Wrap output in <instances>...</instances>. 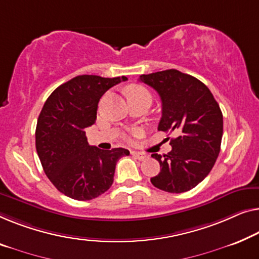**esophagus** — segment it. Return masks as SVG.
<instances>
[{"instance_id":"esophagus-1","label":"esophagus","mask_w":259,"mask_h":259,"mask_svg":"<svg viewBox=\"0 0 259 259\" xmlns=\"http://www.w3.org/2000/svg\"><path fill=\"white\" fill-rule=\"evenodd\" d=\"M132 153V155L133 156H136L138 160H140V161H142V160H145L146 157H147L148 155L147 154H145V153H141V152H131Z\"/></svg>"}]
</instances>
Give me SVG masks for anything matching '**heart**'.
Masks as SVG:
<instances>
[{"mask_svg": "<svg viewBox=\"0 0 259 259\" xmlns=\"http://www.w3.org/2000/svg\"><path fill=\"white\" fill-rule=\"evenodd\" d=\"M126 95L128 97V99L138 98V97H151L147 90H146L144 86L140 85L130 86V88L126 90Z\"/></svg>", "mask_w": 259, "mask_h": 259, "instance_id": "heart-1", "label": "heart"}]
</instances>
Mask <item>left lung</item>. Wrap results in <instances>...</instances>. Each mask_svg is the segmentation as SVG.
Segmentation results:
<instances>
[{
    "label": "left lung",
    "instance_id": "left-lung-1",
    "mask_svg": "<svg viewBox=\"0 0 259 259\" xmlns=\"http://www.w3.org/2000/svg\"><path fill=\"white\" fill-rule=\"evenodd\" d=\"M139 80L159 93L162 117L157 130L179 134L171 139V151L160 163L153 186L168 193H185L204 180L220 154L223 115L207 86L190 74L175 69L141 74Z\"/></svg>",
    "mask_w": 259,
    "mask_h": 259
}]
</instances>
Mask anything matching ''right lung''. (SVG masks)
Listing matches in <instances>:
<instances>
[{
	"mask_svg": "<svg viewBox=\"0 0 259 259\" xmlns=\"http://www.w3.org/2000/svg\"><path fill=\"white\" fill-rule=\"evenodd\" d=\"M125 80V76H77L58 86L40 111L37 154L52 185L73 200H92L110 189L117 161L130 155L125 148L102 151L90 146L85 136L86 127L96 122L102 96Z\"/></svg>",
	"mask_w": 259,
	"mask_h": 259,
	"instance_id": "right-lung-1",
	"label": "right lung"
}]
</instances>
